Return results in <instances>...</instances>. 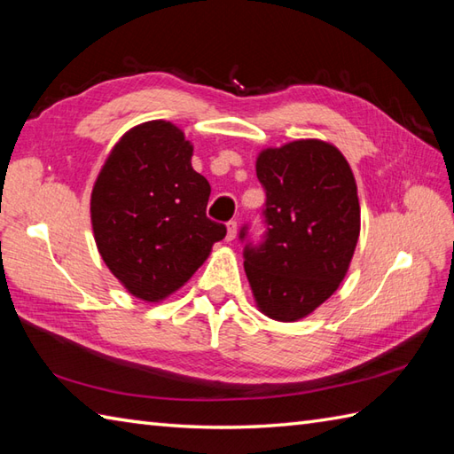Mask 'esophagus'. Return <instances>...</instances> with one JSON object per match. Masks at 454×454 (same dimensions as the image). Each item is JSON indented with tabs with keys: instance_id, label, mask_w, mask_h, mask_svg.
I'll return each mask as SVG.
<instances>
[{
	"instance_id": "obj_1",
	"label": "esophagus",
	"mask_w": 454,
	"mask_h": 454,
	"mask_svg": "<svg viewBox=\"0 0 454 454\" xmlns=\"http://www.w3.org/2000/svg\"><path fill=\"white\" fill-rule=\"evenodd\" d=\"M226 228H228L226 239H228V242H232V239H234V238H236V234H238V222H236V220H230L228 224H226Z\"/></svg>"
}]
</instances>
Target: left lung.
<instances>
[{"mask_svg": "<svg viewBox=\"0 0 454 454\" xmlns=\"http://www.w3.org/2000/svg\"><path fill=\"white\" fill-rule=\"evenodd\" d=\"M265 232L239 230L244 269L262 312L294 322L330 298L349 269L361 208L349 163L322 140H294L259 153Z\"/></svg>", "mask_w": 454, "mask_h": 454, "instance_id": "8db88e82", "label": "left lung"}]
</instances>
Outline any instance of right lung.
<instances>
[{"mask_svg": "<svg viewBox=\"0 0 454 454\" xmlns=\"http://www.w3.org/2000/svg\"><path fill=\"white\" fill-rule=\"evenodd\" d=\"M191 156L177 127L150 121L124 134L95 181L91 224L99 254L142 301L176 293L226 236V226L207 216L210 185Z\"/></svg>", "mask_w": 454, "mask_h": 454, "instance_id": "1", "label": "right lung"}]
</instances>
